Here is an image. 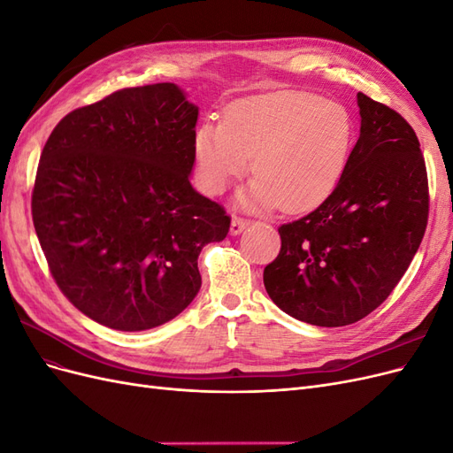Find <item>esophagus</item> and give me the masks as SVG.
I'll return each mask as SVG.
<instances>
[{
    "label": "esophagus",
    "mask_w": 453,
    "mask_h": 453,
    "mask_svg": "<svg viewBox=\"0 0 453 453\" xmlns=\"http://www.w3.org/2000/svg\"><path fill=\"white\" fill-rule=\"evenodd\" d=\"M250 219H243V217H240V215H232V223H230V234H240V232L245 228V226H250Z\"/></svg>",
    "instance_id": "esophagus-1"
}]
</instances>
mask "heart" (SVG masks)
Wrapping results in <instances>:
<instances>
[{
	"label": "heart",
	"mask_w": 453,
	"mask_h": 453,
	"mask_svg": "<svg viewBox=\"0 0 453 453\" xmlns=\"http://www.w3.org/2000/svg\"><path fill=\"white\" fill-rule=\"evenodd\" d=\"M353 143V117L338 102L303 90L250 96L232 102L223 122L196 130L198 180L205 193L221 195L253 158L257 177L243 205L308 211L342 180Z\"/></svg>",
	"instance_id": "obj_1"
}]
</instances>
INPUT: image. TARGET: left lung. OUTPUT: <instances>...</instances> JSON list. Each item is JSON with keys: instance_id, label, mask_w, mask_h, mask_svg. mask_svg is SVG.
Listing matches in <instances>:
<instances>
[{"instance_id": "obj_1", "label": "left lung", "mask_w": 453, "mask_h": 453, "mask_svg": "<svg viewBox=\"0 0 453 453\" xmlns=\"http://www.w3.org/2000/svg\"><path fill=\"white\" fill-rule=\"evenodd\" d=\"M357 104L361 134L344 175L318 208L278 228L281 250L265 268L273 304L318 326L374 311L427 228L429 181L414 128L363 92Z\"/></svg>"}]
</instances>
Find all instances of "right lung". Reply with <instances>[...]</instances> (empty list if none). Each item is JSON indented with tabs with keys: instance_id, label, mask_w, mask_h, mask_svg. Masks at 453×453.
I'll return each instance as SVG.
<instances>
[{
	"instance_id": "right-lung-1",
	"label": "right lung",
	"mask_w": 453,
	"mask_h": 453,
	"mask_svg": "<svg viewBox=\"0 0 453 453\" xmlns=\"http://www.w3.org/2000/svg\"><path fill=\"white\" fill-rule=\"evenodd\" d=\"M198 107L173 83L122 88L67 113L43 147L32 219L64 296L96 323L147 331L202 285L198 255L230 217L188 181Z\"/></svg>"
}]
</instances>
